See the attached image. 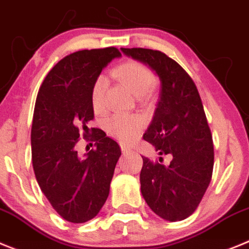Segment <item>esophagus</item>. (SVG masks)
I'll return each mask as SVG.
<instances>
[{"instance_id":"34e87169","label":"esophagus","mask_w":249,"mask_h":249,"mask_svg":"<svg viewBox=\"0 0 249 249\" xmlns=\"http://www.w3.org/2000/svg\"><path fill=\"white\" fill-rule=\"evenodd\" d=\"M122 151L124 155H127V154H130V152H131V150L127 149V147H122Z\"/></svg>"}]
</instances>
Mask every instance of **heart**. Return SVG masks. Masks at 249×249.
Masks as SVG:
<instances>
[{
    "label": "heart",
    "instance_id": "heart-1",
    "mask_svg": "<svg viewBox=\"0 0 249 249\" xmlns=\"http://www.w3.org/2000/svg\"><path fill=\"white\" fill-rule=\"evenodd\" d=\"M113 77L124 84L133 95L141 98L146 95L156 82L154 71L136 60H126L113 71ZM107 82L103 77L94 82L90 91V102L94 111L104 109V94ZM105 130L123 144H130L140 134L141 120L131 115H114L105 122Z\"/></svg>",
    "mask_w": 249,
    "mask_h": 249
}]
</instances>
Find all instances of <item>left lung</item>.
Instances as JSON below:
<instances>
[{
    "label": "left lung",
    "instance_id": "obj_1",
    "mask_svg": "<svg viewBox=\"0 0 249 249\" xmlns=\"http://www.w3.org/2000/svg\"><path fill=\"white\" fill-rule=\"evenodd\" d=\"M127 57L149 66L160 79V97L144 140L170 165L142 156L141 194L161 218L176 222L191 216L211 182L213 142L200 94L185 69L160 51L120 48ZM162 158L159 159V161Z\"/></svg>",
    "mask_w": 249,
    "mask_h": 249
}]
</instances>
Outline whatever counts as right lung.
I'll use <instances>...</instances> for the list:
<instances>
[{
    "mask_svg": "<svg viewBox=\"0 0 249 249\" xmlns=\"http://www.w3.org/2000/svg\"><path fill=\"white\" fill-rule=\"evenodd\" d=\"M120 57L115 47L84 49L60 59L42 83L33 113L31 146L36 178L57 213L71 223L94 218L109 196L122 150L100 129L84 158L75 145L94 118L90 91L103 68Z\"/></svg>",
    "mask_w": 249,
    "mask_h": 249,
    "instance_id": "add662e5",
    "label": "right lung"
}]
</instances>
